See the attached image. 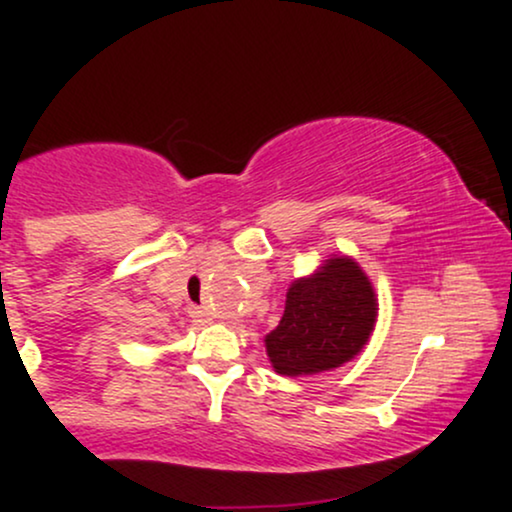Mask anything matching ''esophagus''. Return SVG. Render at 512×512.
<instances>
[{"label": "esophagus", "instance_id": "esophagus-1", "mask_svg": "<svg viewBox=\"0 0 512 512\" xmlns=\"http://www.w3.org/2000/svg\"><path fill=\"white\" fill-rule=\"evenodd\" d=\"M192 317H195V322H211V315L207 310H192Z\"/></svg>", "mask_w": 512, "mask_h": 512}]
</instances>
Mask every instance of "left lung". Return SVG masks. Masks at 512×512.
I'll return each instance as SVG.
<instances>
[{"instance_id":"left-lung-1","label":"left lung","mask_w":512,"mask_h":512,"mask_svg":"<svg viewBox=\"0 0 512 512\" xmlns=\"http://www.w3.org/2000/svg\"><path fill=\"white\" fill-rule=\"evenodd\" d=\"M378 320V296L361 264L330 255L313 274L291 281L284 315L264 337L274 373L301 378L354 361Z\"/></svg>"}]
</instances>
